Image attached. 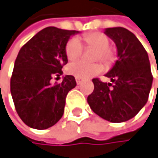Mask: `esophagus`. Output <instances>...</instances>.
<instances>
[{
	"label": "esophagus",
	"mask_w": 158,
	"mask_h": 158,
	"mask_svg": "<svg viewBox=\"0 0 158 158\" xmlns=\"http://www.w3.org/2000/svg\"><path fill=\"white\" fill-rule=\"evenodd\" d=\"M75 78H76V81H77V84H80V83L81 82V77H76Z\"/></svg>",
	"instance_id": "esophagus-1"
}]
</instances>
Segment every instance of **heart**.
Instances as JSON below:
<instances>
[{"instance_id": "b5f03b06", "label": "heart", "mask_w": 158, "mask_h": 158, "mask_svg": "<svg viewBox=\"0 0 158 158\" xmlns=\"http://www.w3.org/2000/svg\"><path fill=\"white\" fill-rule=\"evenodd\" d=\"M84 45L87 47H94L97 49L95 59L100 60L106 64L110 63L114 59L113 51L110 48V38L102 32H91L85 34L82 38ZM83 45L77 37L71 38L65 46V53L68 60H76L82 55ZM68 74L81 77L88 78L99 74L102 71V66L96 63H87L84 61H76L67 65L66 68Z\"/></svg>"}]
</instances>
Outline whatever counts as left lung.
Here are the masks:
<instances>
[{
	"instance_id": "left-lung-1",
	"label": "left lung",
	"mask_w": 158,
	"mask_h": 158,
	"mask_svg": "<svg viewBox=\"0 0 158 158\" xmlns=\"http://www.w3.org/2000/svg\"><path fill=\"white\" fill-rule=\"evenodd\" d=\"M105 34L118 47V60L105 75L113 83L93 78L94 91L87 101L98 116L118 123L134 118L146 104L153 75L147 51L131 31L112 27L105 30Z\"/></svg>"
}]
</instances>
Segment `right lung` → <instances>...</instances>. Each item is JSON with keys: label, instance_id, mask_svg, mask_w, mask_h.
<instances>
[{"label": "right lung", "instance_id": "obj_1", "mask_svg": "<svg viewBox=\"0 0 158 158\" xmlns=\"http://www.w3.org/2000/svg\"><path fill=\"white\" fill-rule=\"evenodd\" d=\"M76 33V30L46 27L29 40L18 54L10 91L18 114L31 128L47 129L62 117L66 96L77 82L69 75L60 83H52L51 80L62 74V67L68 62L65 46Z\"/></svg>", "mask_w": 158, "mask_h": 158}]
</instances>
